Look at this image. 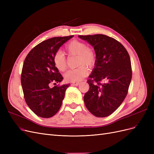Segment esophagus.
<instances>
[{"label":"esophagus","instance_id":"1","mask_svg":"<svg viewBox=\"0 0 154 154\" xmlns=\"http://www.w3.org/2000/svg\"><path fill=\"white\" fill-rule=\"evenodd\" d=\"M79 84H80V83H79V82H73V83H72V85H74V86H78Z\"/></svg>","mask_w":154,"mask_h":154}]
</instances>
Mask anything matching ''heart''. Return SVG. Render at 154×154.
<instances>
[{
    "instance_id": "b5f03b06",
    "label": "heart",
    "mask_w": 154,
    "mask_h": 154,
    "mask_svg": "<svg viewBox=\"0 0 154 154\" xmlns=\"http://www.w3.org/2000/svg\"><path fill=\"white\" fill-rule=\"evenodd\" d=\"M65 51L69 56L77 55V66L85 64L92 66L96 61V54L92 49L82 41L74 40L69 42L65 47ZM54 66L60 71H64L67 67V60L65 54L58 51L53 57ZM88 71L85 66H80L76 69H70L64 74L67 82H78L87 76Z\"/></svg>"
}]
</instances>
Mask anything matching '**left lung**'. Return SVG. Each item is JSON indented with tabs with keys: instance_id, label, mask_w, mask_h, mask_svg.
<instances>
[{
	"instance_id": "1",
	"label": "left lung",
	"mask_w": 154,
	"mask_h": 154,
	"mask_svg": "<svg viewBox=\"0 0 154 154\" xmlns=\"http://www.w3.org/2000/svg\"><path fill=\"white\" fill-rule=\"evenodd\" d=\"M78 36L94 47L96 57L87 81L90 87L83 97L85 105L96 117H106L118 109L127 95L132 76L130 56L112 37L101 34Z\"/></svg>"
}]
</instances>
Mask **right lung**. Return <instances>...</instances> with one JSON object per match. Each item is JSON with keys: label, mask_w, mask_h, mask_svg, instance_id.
<instances>
[{"label": "right lung", "mask_w": 154, "mask_h": 154, "mask_svg": "<svg viewBox=\"0 0 154 154\" xmlns=\"http://www.w3.org/2000/svg\"><path fill=\"white\" fill-rule=\"evenodd\" d=\"M73 35L53 37L32 48L23 64L21 84L27 105L39 117H53L61 107L65 92L70 84L49 85L60 83L63 77L54 66L53 57L59 48Z\"/></svg>", "instance_id": "obj_1"}]
</instances>
